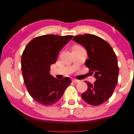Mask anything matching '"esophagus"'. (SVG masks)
Segmentation results:
<instances>
[{
	"label": "esophagus",
	"instance_id": "1",
	"mask_svg": "<svg viewBox=\"0 0 134 134\" xmlns=\"http://www.w3.org/2000/svg\"><path fill=\"white\" fill-rule=\"evenodd\" d=\"M72 81L73 82H74V83H79V82H80V80H77V79H72Z\"/></svg>",
	"mask_w": 134,
	"mask_h": 134
}]
</instances>
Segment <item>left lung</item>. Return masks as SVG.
<instances>
[{
	"label": "left lung",
	"mask_w": 134,
	"mask_h": 134,
	"mask_svg": "<svg viewBox=\"0 0 134 134\" xmlns=\"http://www.w3.org/2000/svg\"><path fill=\"white\" fill-rule=\"evenodd\" d=\"M87 51L88 59L85 65L94 74L96 81L91 84L86 81L88 89L82 94L84 101L92 105H99L111 96L118 82L119 68L113 49L103 39L91 34L74 36L72 39Z\"/></svg>",
	"instance_id": "1"
}]
</instances>
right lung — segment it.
Here are the masks:
<instances>
[{
    "instance_id": "1",
    "label": "right lung",
    "mask_w": 134,
    "mask_h": 134,
    "mask_svg": "<svg viewBox=\"0 0 134 134\" xmlns=\"http://www.w3.org/2000/svg\"><path fill=\"white\" fill-rule=\"evenodd\" d=\"M73 36L46 35L32 40L24 51L21 69L29 94L43 105L56 103L71 83L69 77L63 80L50 74V66L56 62L58 53Z\"/></svg>"
}]
</instances>
